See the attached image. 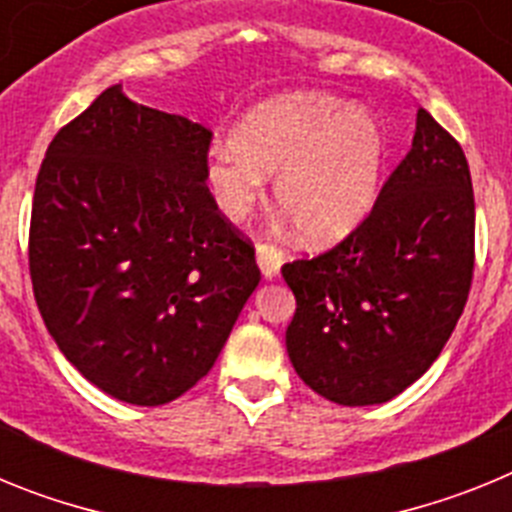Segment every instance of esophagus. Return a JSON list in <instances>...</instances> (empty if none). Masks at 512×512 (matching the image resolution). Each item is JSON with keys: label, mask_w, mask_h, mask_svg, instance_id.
I'll return each instance as SVG.
<instances>
[{"label": "esophagus", "mask_w": 512, "mask_h": 512, "mask_svg": "<svg viewBox=\"0 0 512 512\" xmlns=\"http://www.w3.org/2000/svg\"><path fill=\"white\" fill-rule=\"evenodd\" d=\"M284 259H287V253L279 251V248L271 246V243H259V246H256V261H259V269L266 279L277 277Z\"/></svg>", "instance_id": "1"}]
</instances>
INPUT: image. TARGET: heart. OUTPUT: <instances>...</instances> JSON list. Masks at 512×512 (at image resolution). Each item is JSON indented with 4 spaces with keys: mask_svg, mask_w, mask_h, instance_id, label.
Segmentation results:
<instances>
[{
    "mask_svg": "<svg viewBox=\"0 0 512 512\" xmlns=\"http://www.w3.org/2000/svg\"><path fill=\"white\" fill-rule=\"evenodd\" d=\"M387 133L369 110L328 92H287L256 104L207 153L217 210L238 223L274 174V202L307 246H333L364 223L382 192Z\"/></svg>",
    "mask_w": 512,
    "mask_h": 512,
    "instance_id": "1",
    "label": "heart"
}]
</instances>
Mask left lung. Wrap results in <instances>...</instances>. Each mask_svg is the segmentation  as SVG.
<instances>
[{
	"instance_id": "obj_1",
	"label": "left lung",
	"mask_w": 512,
	"mask_h": 512,
	"mask_svg": "<svg viewBox=\"0 0 512 512\" xmlns=\"http://www.w3.org/2000/svg\"><path fill=\"white\" fill-rule=\"evenodd\" d=\"M474 192L467 156L420 107L413 148L364 223L318 259L282 266L297 300L287 354L325 400H392L428 372L472 287Z\"/></svg>"
}]
</instances>
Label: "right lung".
Returning a JSON list of instances; mask_svg holds the SVG:
<instances>
[{
    "label": "right lung",
    "mask_w": 512,
    "mask_h": 512,
    "mask_svg": "<svg viewBox=\"0 0 512 512\" xmlns=\"http://www.w3.org/2000/svg\"><path fill=\"white\" fill-rule=\"evenodd\" d=\"M212 133L104 89L58 130L35 182L30 277L61 354L156 408L217 361L259 287L251 243L205 187Z\"/></svg>",
    "instance_id": "obj_1"
}]
</instances>
